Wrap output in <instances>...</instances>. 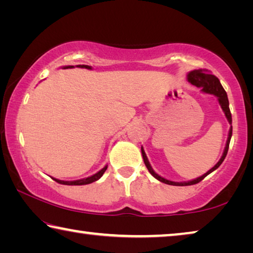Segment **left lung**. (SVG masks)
Wrapping results in <instances>:
<instances>
[{"mask_svg": "<svg viewBox=\"0 0 253 253\" xmlns=\"http://www.w3.org/2000/svg\"><path fill=\"white\" fill-rule=\"evenodd\" d=\"M187 79L188 81L192 84H194L195 87L201 88L202 89V91L204 92H208V93H212V95L216 96L219 98V102L222 107V109H223L224 114H225V117L228 118V121L230 124H232V116H231V111L229 108V99H228V96H226V92L224 90V88L222 87V84L220 83V80L216 78L215 76L212 75L211 71H209L207 69H199V70H193L191 71L190 74L187 75ZM231 136H232V126L230 128V131H229V137H228V140H226V145H225V149H224V153L223 155H222L221 160L217 162V164L212 168L211 169L207 172L205 174H203L202 176L198 177L196 179H193V181H190V182H185V183H177V182H172V181H169V179H165L163 178L160 175H157L155 172H154L152 166L149 165L148 160L146 157V154H145L144 149L142 148V155L144 158V163L145 165H146V168L148 169V172L151 173L154 177L157 178L158 181H161L165 184H169V185H176V186H186V185H193V184L196 183H200L202 179H204L205 177L208 176L210 173H212L213 170H215L219 166L222 164V162L224 161V158L226 156V154H228L229 151V145H230V140H231Z\"/></svg>", "mask_w": 253, "mask_h": 253, "instance_id": "1", "label": "left lung"}]
</instances>
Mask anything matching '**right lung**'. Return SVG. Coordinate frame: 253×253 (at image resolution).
Instances as JSON below:
<instances>
[{"label": "right lung", "instance_id": "right-lung-1", "mask_svg": "<svg viewBox=\"0 0 253 253\" xmlns=\"http://www.w3.org/2000/svg\"><path fill=\"white\" fill-rule=\"evenodd\" d=\"M77 67H80V68H85V69H91L90 67L89 66H85V65H79ZM68 68H74L72 66H68V67H65V69H68ZM107 169V166H105L104 169H102L101 170H99V172L96 173L95 175H92V176L90 177H87V178H84V179H78V181H74V182H66V181H60V179H57V178H53L55 182H58L59 184H65V185H85V184H90L92 182L97 181V179H99L102 174L105 173V170Z\"/></svg>", "mask_w": 253, "mask_h": 253}]
</instances>
